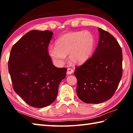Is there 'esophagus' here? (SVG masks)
<instances>
[{"label":"esophagus","mask_w":133,"mask_h":133,"mask_svg":"<svg viewBox=\"0 0 133 133\" xmlns=\"http://www.w3.org/2000/svg\"><path fill=\"white\" fill-rule=\"evenodd\" d=\"M74 71V70H73L72 69H70V68H68L67 69V75H70V74H71Z\"/></svg>","instance_id":"obj_1"}]
</instances>
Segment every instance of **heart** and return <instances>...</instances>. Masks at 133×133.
<instances>
[{
  "label": "heart",
  "instance_id": "1",
  "mask_svg": "<svg viewBox=\"0 0 133 133\" xmlns=\"http://www.w3.org/2000/svg\"><path fill=\"white\" fill-rule=\"evenodd\" d=\"M95 43L94 36L91 32H69L60 36L55 41V47L50 46L48 52L58 66L64 63L66 55L68 54L70 61L72 63L81 64L91 56Z\"/></svg>",
  "mask_w": 133,
  "mask_h": 133
}]
</instances>
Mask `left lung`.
I'll return each mask as SVG.
<instances>
[{"instance_id":"8db88e82","label":"left lung","mask_w":133,"mask_h":133,"mask_svg":"<svg viewBox=\"0 0 133 133\" xmlns=\"http://www.w3.org/2000/svg\"><path fill=\"white\" fill-rule=\"evenodd\" d=\"M99 41L91 58L75 67L77 94L86 103L98 104L111 98L122 76V52L111 34L98 29Z\"/></svg>"}]
</instances>
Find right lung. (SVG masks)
I'll use <instances>...</instances> for the list:
<instances>
[{"label":"right lung","mask_w":133,"mask_h":133,"mask_svg":"<svg viewBox=\"0 0 133 133\" xmlns=\"http://www.w3.org/2000/svg\"><path fill=\"white\" fill-rule=\"evenodd\" d=\"M52 35L49 30L30 31L11 50L8 66L13 89L34 107L51 104L59 83L66 77L67 69L54 66L48 52Z\"/></svg>","instance_id":"obj_1"}]
</instances>
